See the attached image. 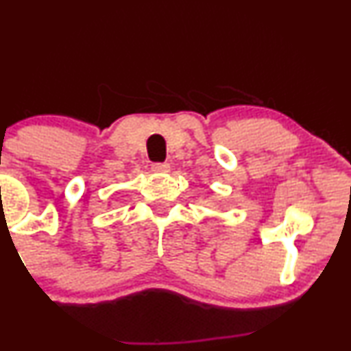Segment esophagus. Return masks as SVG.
<instances>
[{"label": "esophagus", "mask_w": 351, "mask_h": 351, "mask_svg": "<svg viewBox=\"0 0 351 351\" xmlns=\"http://www.w3.org/2000/svg\"><path fill=\"white\" fill-rule=\"evenodd\" d=\"M152 170L155 173H168V171H170V165H168V163H155L152 167Z\"/></svg>", "instance_id": "obj_1"}]
</instances>
